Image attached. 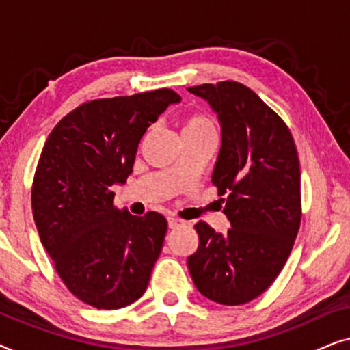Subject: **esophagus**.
Wrapping results in <instances>:
<instances>
[{"label":"esophagus","instance_id":"esophagus-1","mask_svg":"<svg viewBox=\"0 0 350 350\" xmlns=\"http://www.w3.org/2000/svg\"><path fill=\"white\" fill-rule=\"evenodd\" d=\"M167 224H169V229H175V228H178V226H181V224H183V221H181V219H178V218H169L167 219Z\"/></svg>","mask_w":350,"mask_h":350}]
</instances>
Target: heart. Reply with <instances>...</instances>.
Wrapping results in <instances>:
<instances>
[{
	"mask_svg": "<svg viewBox=\"0 0 350 350\" xmlns=\"http://www.w3.org/2000/svg\"><path fill=\"white\" fill-rule=\"evenodd\" d=\"M199 132H215L213 122L204 114H193L186 118L181 124V135L185 133H199Z\"/></svg>",
	"mask_w": 350,
	"mask_h": 350,
	"instance_id": "b5f03b06",
	"label": "heart"
}]
</instances>
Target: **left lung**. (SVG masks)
Segmentation results:
<instances>
[{"label": "left lung", "instance_id": "left-lung-1", "mask_svg": "<svg viewBox=\"0 0 350 350\" xmlns=\"http://www.w3.org/2000/svg\"><path fill=\"white\" fill-rule=\"evenodd\" d=\"M218 114L221 148L212 183L224 196L231 228L199 221V247L188 258L205 298L245 304L269 288L288 260L301 223V172L293 137L277 113L236 81L188 88Z\"/></svg>", "mask_w": 350, "mask_h": 350}]
</instances>
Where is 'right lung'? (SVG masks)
Listing matches in <instances>:
<instances>
[{
    "instance_id": "add662e5",
    "label": "right lung",
    "mask_w": 350,
    "mask_h": 350,
    "mask_svg": "<svg viewBox=\"0 0 350 350\" xmlns=\"http://www.w3.org/2000/svg\"><path fill=\"white\" fill-rule=\"evenodd\" d=\"M181 97L172 89L92 100L47 137L31 188L42 247L71 293L97 309H121L145 293L167 221L114 207L113 185L132 174L146 129Z\"/></svg>"
}]
</instances>
